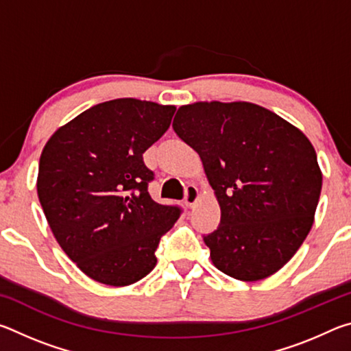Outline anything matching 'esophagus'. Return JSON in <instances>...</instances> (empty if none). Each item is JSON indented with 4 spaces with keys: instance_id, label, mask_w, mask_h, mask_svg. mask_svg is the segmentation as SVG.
Listing matches in <instances>:
<instances>
[{
    "instance_id": "1",
    "label": "esophagus",
    "mask_w": 351,
    "mask_h": 351,
    "mask_svg": "<svg viewBox=\"0 0 351 351\" xmlns=\"http://www.w3.org/2000/svg\"><path fill=\"white\" fill-rule=\"evenodd\" d=\"M198 199V189L195 186H187L186 189V195H184V203H186L189 207H192Z\"/></svg>"
}]
</instances>
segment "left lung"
Instances as JSON below:
<instances>
[{"label":"left lung","instance_id":"8db88e82","mask_svg":"<svg viewBox=\"0 0 351 351\" xmlns=\"http://www.w3.org/2000/svg\"><path fill=\"white\" fill-rule=\"evenodd\" d=\"M173 130L199 154L221 209L218 228L203 235L213 265L246 282L274 274L313 226L322 173L311 142L247 102L181 106Z\"/></svg>","mask_w":351,"mask_h":351}]
</instances>
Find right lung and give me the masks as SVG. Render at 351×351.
I'll return each instance as SVG.
<instances>
[{"label": "right lung", "mask_w": 351, "mask_h": 351, "mask_svg": "<svg viewBox=\"0 0 351 351\" xmlns=\"http://www.w3.org/2000/svg\"><path fill=\"white\" fill-rule=\"evenodd\" d=\"M176 108L138 99L91 106L52 134L37 192L68 257L93 280L127 287L156 265L161 237L181 217L148 193L154 173L142 154L167 132Z\"/></svg>", "instance_id": "obj_1"}]
</instances>
